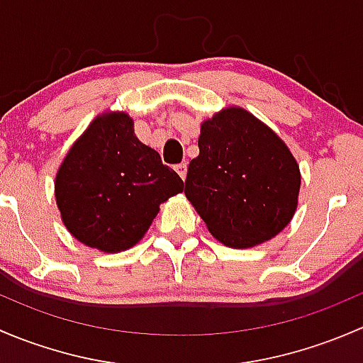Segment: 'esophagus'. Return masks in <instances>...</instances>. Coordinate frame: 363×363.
Instances as JSON below:
<instances>
[{
  "label": "esophagus",
  "mask_w": 363,
  "mask_h": 363,
  "mask_svg": "<svg viewBox=\"0 0 363 363\" xmlns=\"http://www.w3.org/2000/svg\"><path fill=\"white\" fill-rule=\"evenodd\" d=\"M175 172H177L179 177H181L182 181H184L186 174H188V163H186V161H182V163L175 164Z\"/></svg>",
  "instance_id": "34e87169"
}]
</instances>
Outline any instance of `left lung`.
<instances>
[{"label":"left lung","instance_id":"1","mask_svg":"<svg viewBox=\"0 0 363 363\" xmlns=\"http://www.w3.org/2000/svg\"><path fill=\"white\" fill-rule=\"evenodd\" d=\"M199 149L184 193L219 242L239 250L258 246L291 221L298 164L267 124L244 108L228 107L203 121Z\"/></svg>","mask_w":363,"mask_h":363}]
</instances>
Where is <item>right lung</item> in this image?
<instances>
[{"instance_id": "1", "label": "right lung", "mask_w": 363, "mask_h": 363, "mask_svg": "<svg viewBox=\"0 0 363 363\" xmlns=\"http://www.w3.org/2000/svg\"><path fill=\"white\" fill-rule=\"evenodd\" d=\"M56 203L68 232L104 252L133 247L160 212L184 189L155 149L135 137L124 112L98 116L72 145L56 175Z\"/></svg>"}]
</instances>
